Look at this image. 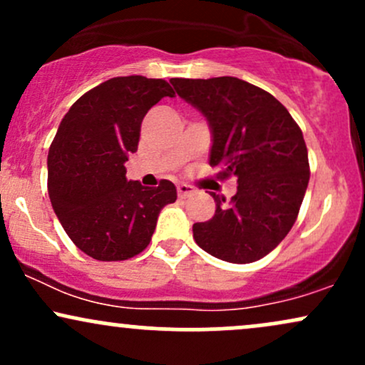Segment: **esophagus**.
Here are the masks:
<instances>
[{
    "label": "esophagus",
    "instance_id": "34e87169",
    "mask_svg": "<svg viewBox=\"0 0 365 365\" xmlns=\"http://www.w3.org/2000/svg\"><path fill=\"white\" fill-rule=\"evenodd\" d=\"M177 190H178V197H182V199H185V197L194 194V187L187 185V183H180Z\"/></svg>",
    "mask_w": 365,
    "mask_h": 365
}]
</instances>
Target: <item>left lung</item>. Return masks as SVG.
Segmentation results:
<instances>
[{"instance_id": "obj_1", "label": "left lung", "mask_w": 365, "mask_h": 365, "mask_svg": "<svg viewBox=\"0 0 365 365\" xmlns=\"http://www.w3.org/2000/svg\"><path fill=\"white\" fill-rule=\"evenodd\" d=\"M170 82L209 121V165L220 166L221 178H238L228 207L211 194L215 216L194 225V240L221 261H259L288 235L302 206L311 177L302 130L274 96L237 77Z\"/></svg>"}]
</instances>
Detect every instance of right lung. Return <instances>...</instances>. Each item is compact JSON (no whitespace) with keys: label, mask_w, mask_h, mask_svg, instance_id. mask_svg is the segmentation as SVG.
<instances>
[{"label":"right lung","mask_w":365,"mask_h":365,"mask_svg":"<svg viewBox=\"0 0 365 365\" xmlns=\"http://www.w3.org/2000/svg\"><path fill=\"white\" fill-rule=\"evenodd\" d=\"M166 96L175 91L163 78H110L78 98L58 127L48 154L49 199L66 235L92 259L140 254L161 209L177 200L170 180L149 188L125 177L145 113Z\"/></svg>","instance_id":"add662e5"}]
</instances>
